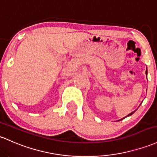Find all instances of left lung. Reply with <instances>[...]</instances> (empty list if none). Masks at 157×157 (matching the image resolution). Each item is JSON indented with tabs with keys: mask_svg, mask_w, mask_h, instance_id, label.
Masks as SVG:
<instances>
[{
	"mask_svg": "<svg viewBox=\"0 0 157 157\" xmlns=\"http://www.w3.org/2000/svg\"><path fill=\"white\" fill-rule=\"evenodd\" d=\"M147 70H146V75H147ZM136 111V109L135 110V111H133V112H132V113H130V114H129V115H127V116L126 117H128V116H130V115H132V114H133V113H135V112ZM126 117H124V118H126ZM124 118H121V119H120V120H118V121H121V120H123L124 119Z\"/></svg>",
	"mask_w": 157,
	"mask_h": 157,
	"instance_id": "left-lung-1",
	"label": "left lung"
}]
</instances>
